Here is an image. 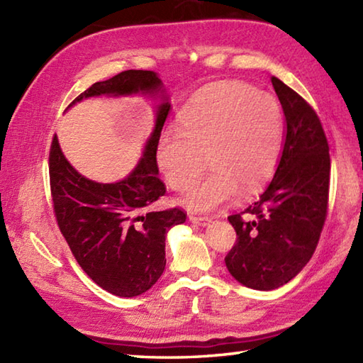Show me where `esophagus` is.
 I'll list each match as a JSON object with an SVG mask.
<instances>
[{
	"instance_id": "1",
	"label": "esophagus",
	"mask_w": 363,
	"mask_h": 363,
	"mask_svg": "<svg viewBox=\"0 0 363 363\" xmlns=\"http://www.w3.org/2000/svg\"><path fill=\"white\" fill-rule=\"evenodd\" d=\"M189 220L191 223H196V225H199V226H209L212 223L211 217H196V215H190Z\"/></svg>"
}]
</instances>
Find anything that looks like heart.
<instances>
[{"mask_svg":"<svg viewBox=\"0 0 363 363\" xmlns=\"http://www.w3.org/2000/svg\"><path fill=\"white\" fill-rule=\"evenodd\" d=\"M282 134L279 103L238 82H215L195 95L184 111L181 133L160 135L156 159L168 186L187 189L204 167L212 172L182 195L187 209L211 212L257 191L273 174Z\"/></svg>","mask_w":363,"mask_h":363,"instance_id":"1","label":"heart"}]
</instances>
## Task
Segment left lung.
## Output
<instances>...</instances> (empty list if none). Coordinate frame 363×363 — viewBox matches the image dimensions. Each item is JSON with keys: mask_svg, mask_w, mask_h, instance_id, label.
<instances>
[{"mask_svg": "<svg viewBox=\"0 0 363 363\" xmlns=\"http://www.w3.org/2000/svg\"><path fill=\"white\" fill-rule=\"evenodd\" d=\"M272 84L285 117L279 162L257 201L228 217L237 243L225 259L235 281L264 291L287 284L311 260L326 220L330 174L318 115L281 79L273 76Z\"/></svg>", "mask_w": 363, "mask_h": 363, "instance_id": "1", "label": "left lung"}]
</instances>
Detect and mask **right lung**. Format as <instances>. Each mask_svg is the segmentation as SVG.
Returning <instances> with one entry per match:
<instances>
[{
    "instance_id": "right-lung-1",
    "label": "right lung",
    "mask_w": 363,
    "mask_h": 363,
    "mask_svg": "<svg viewBox=\"0 0 363 363\" xmlns=\"http://www.w3.org/2000/svg\"><path fill=\"white\" fill-rule=\"evenodd\" d=\"M134 95L159 103L142 157L126 177L104 184L82 176L64 156L57 135L50 152L51 195L60 233L90 279L121 298L142 295L157 282L167 264L168 229L186 221L181 209H150L165 195L156 151L172 103L157 73L128 70L95 82L67 107L87 98Z\"/></svg>"
}]
</instances>
